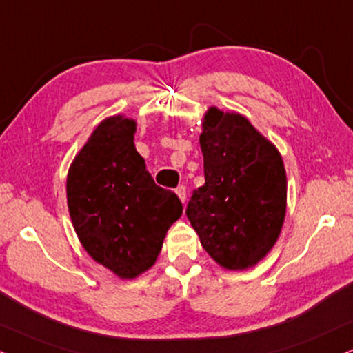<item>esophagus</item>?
I'll use <instances>...</instances> for the list:
<instances>
[{
    "label": "esophagus",
    "mask_w": 353,
    "mask_h": 353,
    "mask_svg": "<svg viewBox=\"0 0 353 353\" xmlns=\"http://www.w3.org/2000/svg\"><path fill=\"white\" fill-rule=\"evenodd\" d=\"M175 193L178 194V198H180V201H181V203H185V201H186V188H185L183 185L178 186V188L175 190Z\"/></svg>",
    "instance_id": "1"
}]
</instances>
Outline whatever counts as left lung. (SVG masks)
<instances>
[{
	"mask_svg": "<svg viewBox=\"0 0 353 353\" xmlns=\"http://www.w3.org/2000/svg\"><path fill=\"white\" fill-rule=\"evenodd\" d=\"M204 185L186 206L203 249L225 270L254 267L275 245L286 212L280 152L237 112L211 106L199 136Z\"/></svg>",
	"mask_w": 353,
	"mask_h": 353,
	"instance_id": "obj_1",
	"label": "left lung"
}]
</instances>
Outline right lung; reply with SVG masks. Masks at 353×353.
<instances>
[{
  "label": "right lung",
  "mask_w": 353,
  "mask_h": 353,
  "mask_svg": "<svg viewBox=\"0 0 353 353\" xmlns=\"http://www.w3.org/2000/svg\"><path fill=\"white\" fill-rule=\"evenodd\" d=\"M136 121L106 117L78 152L67 176L73 228L94 262L123 280L155 263L183 206L160 188L134 145Z\"/></svg>",
  "instance_id": "1"
}]
</instances>
